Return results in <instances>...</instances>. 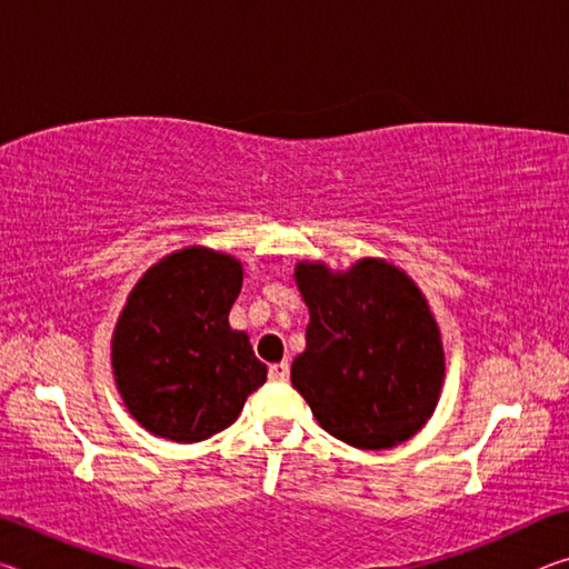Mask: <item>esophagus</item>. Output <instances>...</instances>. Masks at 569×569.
<instances>
[{"mask_svg": "<svg viewBox=\"0 0 569 569\" xmlns=\"http://www.w3.org/2000/svg\"><path fill=\"white\" fill-rule=\"evenodd\" d=\"M268 379H271V381H286L288 379V363L286 361L271 363V369H268Z\"/></svg>", "mask_w": 569, "mask_h": 569, "instance_id": "obj_1", "label": "esophagus"}]
</instances>
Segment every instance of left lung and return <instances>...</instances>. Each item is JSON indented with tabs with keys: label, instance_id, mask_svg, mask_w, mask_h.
I'll use <instances>...</instances> for the list:
<instances>
[{
	"label": "left lung",
	"instance_id": "obj_1",
	"mask_svg": "<svg viewBox=\"0 0 569 569\" xmlns=\"http://www.w3.org/2000/svg\"><path fill=\"white\" fill-rule=\"evenodd\" d=\"M293 278L311 321L291 381L316 421L356 449L411 439L435 413L447 371L421 288L383 258L346 271L301 261Z\"/></svg>",
	"mask_w": 569,
	"mask_h": 569
}]
</instances>
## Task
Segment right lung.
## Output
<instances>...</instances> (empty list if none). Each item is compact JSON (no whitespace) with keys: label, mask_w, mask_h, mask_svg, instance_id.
<instances>
[{"label":"right lung","mask_w":569,"mask_h":569,"mask_svg":"<svg viewBox=\"0 0 569 569\" xmlns=\"http://www.w3.org/2000/svg\"><path fill=\"white\" fill-rule=\"evenodd\" d=\"M243 286L236 256L188 246L150 266L110 341L112 377L150 435L192 445L228 429L266 381L246 331L228 313Z\"/></svg>","instance_id":"obj_1"}]
</instances>
